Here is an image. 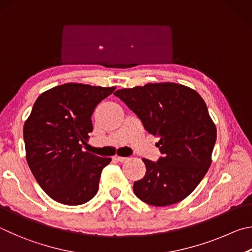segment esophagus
<instances>
[{
	"mask_svg": "<svg viewBox=\"0 0 252 252\" xmlns=\"http://www.w3.org/2000/svg\"><path fill=\"white\" fill-rule=\"evenodd\" d=\"M115 159H116L119 162H124V161L127 159V158L126 157H122V156H116V157H115Z\"/></svg>",
	"mask_w": 252,
	"mask_h": 252,
	"instance_id": "34e87169",
	"label": "esophagus"
}]
</instances>
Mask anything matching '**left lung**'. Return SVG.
Masks as SVG:
<instances>
[{
  "mask_svg": "<svg viewBox=\"0 0 252 252\" xmlns=\"http://www.w3.org/2000/svg\"><path fill=\"white\" fill-rule=\"evenodd\" d=\"M137 115L149 134L159 138L157 161L143 159L144 178L134 192L148 205L165 207L195 190L211 164L217 138L215 124L196 91L176 83L147 84L114 93Z\"/></svg>",
  "mask_w": 252,
  "mask_h": 252,
  "instance_id": "8db88e82",
  "label": "left lung"
}]
</instances>
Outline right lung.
<instances>
[{
  "label": "right lung",
  "instance_id": "1",
  "mask_svg": "<svg viewBox=\"0 0 252 252\" xmlns=\"http://www.w3.org/2000/svg\"><path fill=\"white\" fill-rule=\"evenodd\" d=\"M115 87L67 83L38 96L24 124L26 160L52 199L68 206L96 195L101 170L110 158L83 152L93 131L92 115Z\"/></svg>",
  "mask_w": 252,
  "mask_h": 252
}]
</instances>
